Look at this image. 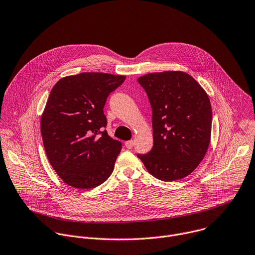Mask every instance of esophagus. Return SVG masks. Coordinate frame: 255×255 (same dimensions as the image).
I'll return each mask as SVG.
<instances>
[{
    "label": "esophagus",
    "mask_w": 255,
    "mask_h": 255,
    "mask_svg": "<svg viewBox=\"0 0 255 255\" xmlns=\"http://www.w3.org/2000/svg\"><path fill=\"white\" fill-rule=\"evenodd\" d=\"M133 144H134V141L133 140H128L126 141V146L128 148H132L133 147Z\"/></svg>",
    "instance_id": "34e87169"
}]
</instances>
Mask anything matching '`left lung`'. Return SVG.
Wrapping results in <instances>:
<instances>
[{
  "mask_svg": "<svg viewBox=\"0 0 255 255\" xmlns=\"http://www.w3.org/2000/svg\"><path fill=\"white\" fill-rule=\"evenodd\" d=\"M152 111L154 145L137 154L155 178L172 182L190 175L204 159L211 137L212 110L206 91L183 71L138 77Z\"/></svg>",
  "mask_w": 255,
  "mask_h": 255,
  "instance_id": "left-lung-1",
  "label": "left lung"
}]
</instances>
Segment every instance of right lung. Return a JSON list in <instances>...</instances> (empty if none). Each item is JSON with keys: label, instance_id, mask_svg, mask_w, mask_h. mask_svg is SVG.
<instances>
[{"label": "right lung", "instance_id": "obj_1", "mask_svg": "<svg viewBox=\"0 0 255 255\" xmlns=\"http://www.w3.org/2000/svg\"><path fill=\"white\" fill-rule=\"evenodd\" d=\"M126 76L83 72L61 78L52 88L41 118L49 163L67 185L81 190L106 182L122 142L108 134L104 108Z\"/></svg>", "mask_w": 255, "mask_h": 255}]
</instances>
